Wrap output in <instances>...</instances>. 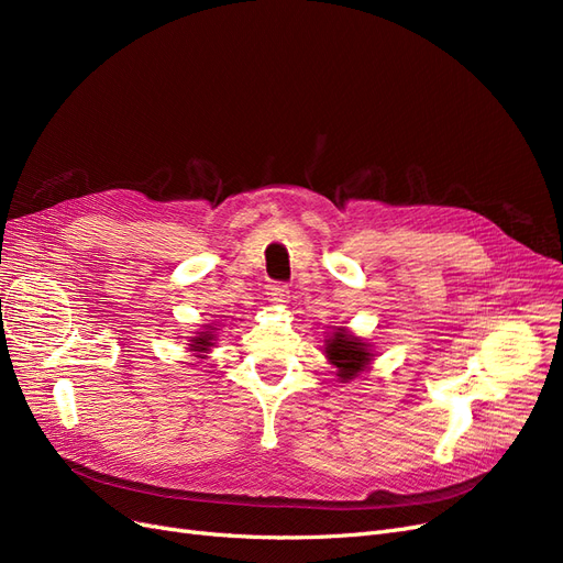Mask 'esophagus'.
<instances>
[{
    "label": "esophagus",
    "mask_w": 563,
    "mask_h": 563,
    "mask_svg": "<svg viewBox=\"0 0 563 563\" xmlns=\"http://www.w3.org/2000/svg\"><path fill=\"white\" fill-rule=\"evenodd\" d=\"M267 296L272 302H286L288 300V286L284 282H269L267 286Z\"/></svg>",
    "instance_id": "34e87169"
}]
</instances>
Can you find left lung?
<instances>
[{
	"label": "left lung",
	"mask_w": 563,
	"mask_h": 563,
	"mask_svg": "<svg viewBox=\"0 0 563 563\" xmlns=\"http://www.w3.org/2000/svg\"><path fill=\"white\" fill-rule=\"evenodd\" d=\"M327 356L338 368L335 376L343 380L356 378V373H362L371 362V352L366 350V343H362V338H354L343 329H338L327 340Z\"/></svg>",
	"instance_id": "8db88e82"
}]
</instances>
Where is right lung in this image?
Listing matches in <instances>:
<instances>
[{
	"label": "right lung",
	"mask_w": 563,
	"mask_h": 563,
	"mask_svg": "<svg viewBox=\"0 0 563 563\" xmlns=\"http://www.w3.org/2000/svg\"><path fill=\"white\" fill-rule=\"evenodd\" d=\"M192 347L197 350V352H207L211 345H213V338H211V333L209 331H203L201 335H197L195 340H192Z\"/></svg>",
	"instance_id": "1"
}]
</instances>
